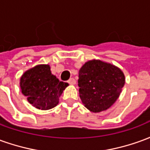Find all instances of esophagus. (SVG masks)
Masks as SVG:
<instances>
[{"mask_svg":"<svg viewBox=\"0 0 150 150\" xmlns=\"http://www.w3.org/2000/svg\"><path fill=\"white\" fill-rule=\"evenodd\" d=\"M67 83H68L69 84H71V85L75 84V79H74V78H71V79H69L68 81H67Z\"/></svg>","mask_w":150,"mask_h":150,"instance_id":"obj_1","label":"esophagus"}]
</instances>
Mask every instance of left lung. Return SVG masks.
Segmentation results:
<instances>
[{
    "label": "left lung",
    "mask_w": 150,
    "mask_h": 150,
    "mask_svg": "<svg viewBox=\"0 0 150 150\" xmlns=\"http://www.w3.org/2000/svg\"><path fill=\"white\" fill-rule=\"evenodd\" d=\"M125 83V75L117 67L100 60H90L79 71V97L92 112L105 111L118 99Z\"/></svg>",
    "instance_id": "obj_1"
}]
</instances>
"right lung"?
I'll list each match as a JSON object with an SVG mask.
<instances>
[{
	"label": "right lung",
	"mask_w": 150,
	"mask_h": 150,
	"mask_svg": "<svg viewBox=\"0 0 150 150\" xmlns=\"http://www.w3.org/2000/svg\"><path fill=\"white\" fill-rule=\"evenodd\" d=\"M67 86V83L59 81L52 75L50 66L46 64L37 65L28 70L20 79L22 94L30 104L41 110L55 107Z\"/></svg>",
	"instance_id": "right-lung-1"
}]
</instances>
